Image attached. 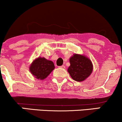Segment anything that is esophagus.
Masks as SVG:
<instances>
[{
  "instance_id": "esophagus-1",
  "label": "esophagus",
  "mask_w": 122,
  "mask_h": 122,
  "mask_svg": "<svg viewBox=\"0 0 122 122\" xmlns=\"http://www.w3.org/2000/svg\"><path fill=\"white\" fill-rule=\"evenodd\" d=\"M59 68H62V69H64L65 67V66H64V65H62V66H59Z\"/></svg>"
}]
</instances>
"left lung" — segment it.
<instances>
[{
    "mask_svg": "<svg viewBox=\"0 0 122 122\" xmlns=\"http://www.w3.org/2000/svg\"><path fill=\"white\" fill-rule=\"evenodd\" d=\"M70 66L68 72L72 79L78 82L83 81L91 75L93 64L88 57L83 54L75 53L69 58Z\"/></svg>",
    "mask_w": 122,
    "mask_h": 122,
    "instance_id": "obj_1",
    "label": "left lung"
}]
</instances>
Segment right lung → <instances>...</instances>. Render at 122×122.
Returning a JSON list of instances; mask_svg holds the SVG:
<instances>
[{"instance_id":"obj_1","label":"right lung","mask_w":122,"mask_h":122,"mask_svg":"<svg viewBox=\"0 0 122 122\" xmlns=\"http://www.w3.org/2000/svg\"><path fill=\"white\" fill-rule=\"evenodd\" d=\"M55 68L53 61L39 57L32 62L29 66V71L35 78L43 80Z\"/></svg>"}]
</instances>
